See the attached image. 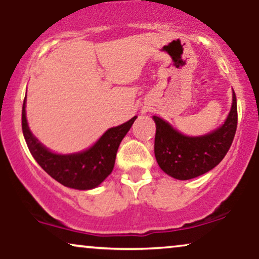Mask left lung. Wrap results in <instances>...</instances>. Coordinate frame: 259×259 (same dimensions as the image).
<instances>
[{
    "instance_id": "1",
    "label": "left lung",
    "mask_w": 259,
    "mask_h": 259,
    "mask_svg": "<svg viewBox=\"0 0 259 259\" xmlns=\"http://www.w3.org/2000/svg\"><path fill=\"white\" fill-rule=\"evenodd\" d=\"M156 123L154 156L164 173L179 180H189L207 173L218 165L228 153L237 127L236 95L233 106L221 127L203 136H185L159 117Z\"/></svg>"
}]
</instances>
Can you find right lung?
<instances>
[{
    "label": "right lung",
    "instance_id": "right-lung-1",
    "mask_svg": "<svg viewBox=\"0 0 259 259\" xmlns=\"http://www.w3.org/2000/svg\"><path fill=\"white\" fill-rule=\"evenodd\" d=\"M136 118L111 127L94 146L84 152L73 154L52 153L32 135L25 117V99L22 111V129L32 157L50 177L67 187L90 190L99 186L112 173L118 147Z\"/></svg>",
    "mask_w": 259,
    "mask_h": 259
}]
</instances>
